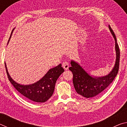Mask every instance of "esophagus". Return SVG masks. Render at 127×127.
Masks as SVG:
<instances>
[{
  "instance_id": "obj_1",
  "label": "esophagus",
  "mask_w": 127,
  "mask_h": 127,
  "mask_svg": "<svg viewBox=\"0 0 127 127\" xmlns=\"http://www.w3.org/2000/svg\"><path fill=\"white\" fill-rule=\"evenodd\" d=\"M62 66H63L64 69H65V70L68 69L69 68V63L67 62H64L62 63Z\"/></svg>"
}]
</instances>
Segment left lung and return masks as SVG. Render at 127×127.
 Here are the masks:
<instances>
[{
    "instance_id": "8db88e82",
    "label": "left lung",
    "mask_w": 127,
    "mask_h": 127,
    "mask_svg": "<svg viewBox=\"0 0 127 127\" xmlns=\"http://www.w3.org/2000/svg\"><path fill=\"white\" fill-rule=\"evenodd\" d=\"M109 30L115 41L116 62L113 70L108 75L102 77H92L74 61L70 62L71 66L69 68L72 71L73 77V83L76 92L83 97L86 98L97 97L100 95L104 90L113 82L119 70L120 50L117 42V38L113 30L109 25Z\"/></svg>"
}]
</instances>
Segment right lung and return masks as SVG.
<instances>
[{"label":"right lung","instance_id":"1","mask_svg":"<svg viewBox=\"0 0 127 127\" xmlns=\"http://www.w3.org/2000/svg\"><path fill=\"white\" fill-rule=\"evenodd\" d=\"M13 30H12L9 41L11 37ZM5 66L8 79L15 89L23 96L27 98V99L37 102H44L51 97L54 91L57 80L60 75L64 72V69L62 67L61 64L50 69L42 78L37 82L30 85H22L13 80L8 73L5 63Z\"/></svg>","mask_w":127,"mask_h":127}]
</instances>
